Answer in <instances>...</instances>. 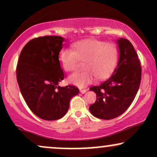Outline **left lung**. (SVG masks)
<instances>
[{"label": "left lung", "instance_id": "8db88e82", "mask_svg": "<svg viewBox=\"0 0 157 157\" xmlns=\"http://www.w3.org/2000/svg\"><path fill=\"white\" fill-rule=\"evenodd\" d=\"M65 39L44 36L32 39L23 48L17 66V80L27 105L45 120L63 117L70 100L78 94L74 86H63L64 73L59 60Z\"/></svg>", "mask_w": 157, "mask_h": 157}]
</instances>
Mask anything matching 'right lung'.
<instances>
[{
  "label": "right lung",
  "mask_w": 157,
  "mask_h": 157,
  "mask_svg": "<svg viewBox=\"0 0 157 157\" xmlns=\"http://www.w3.org/2000/svg\"><path fill=\"white\" fill-rule=\"evenodd\" d=\"M117 66L107 80L90 88L97 100L90 105L93 116L111 120L123 113L132 103L141 81L142 69L137 54L130 41L118 38Z\"/></svg>",
  "instance_id": "obj_1"
}]
</instances>
